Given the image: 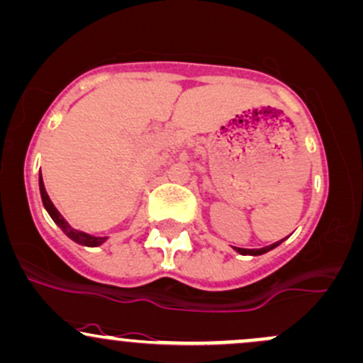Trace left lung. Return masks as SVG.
Returning a JSON list of instances; mask_svg holds the SVG:
<instances>
[{
	"label": "left lung",
	"instance_id": "8db88e82",
	"mask_svg": "<svg viewBox=\"0 0 363 363\" xmlns=\"http://www.w3.org/2000/svg\"><path fill=\"white\" fill-rule=\"evenodd\" d=\"M282 241H284V240L274 242V245L265 246V248H260V250H246V248H234V250H236V252L240 253V255H252V257H258V255H264V253H267V252H270V250H274V248H276V246L281 245Z\"/></svg>",
	"mask_w": 363,
	"mask_h": 363
}]
</instances>
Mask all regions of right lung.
<instances>
[{"mask_svg":"<svg viewBox=\"0 0 363 363\" xmlns=\"http://www.w3.org/2000/svg\"><path fill=\"white\" fill-rule=\"evenodd\" d=\"M39 191H41V200H43V205H45L46 212L50 213V217L53 218L55 224H57L60 229H62L63 233H65L67 236L70 238L72 241H75V242H77V245L91 246V248H94V246L103 245V242L108 240V238H106V236H103V238L101 236H91V234L82 233V230H77V229H74V227H70L69 222H67L65 218L62 217V213H60L58 210L55 208L53 203H51L50 196H48L46 189H45V182H43L41 175H39Z\"/></svg>","mask_w":363,"mask_h":363,"instance_id":"obj_1","label":"right lung"}]
</instances>
